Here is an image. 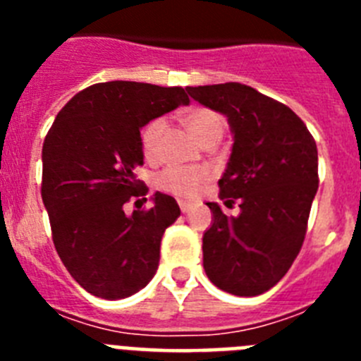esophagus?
I'll return each instance as SVG.
<instances>
[{"mask_svg": "<svg viewBox=\"0 0 361 361\" xmlns=\"http://www.w3.org/2000/svg\"><path fill=\"white\" fill-rule=\"evenodd\" d=\"M178 208H180V212L183 213H188L193 209V204L191 202H186V200H178Z\"/></svg>", "mask_w": 361, "mask_h": 361, "instance_id": "1", "label": "esophagus"}]
</instances>
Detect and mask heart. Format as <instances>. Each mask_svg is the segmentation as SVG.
I'll return each instance as SVG.
<instances>
[{
  "mask_svg": "<svg viewBox=\"0 0 361 361\" xmlns=\"http://www.w3.org/2000/svg\"><path fill=\"white\" fill-rule=\"evenodd\" d=\"M184 124L200 142L220 139L224 133V117L209 108H191L183 116ZM164 130V121L152 119L141 130V149L145 157H155L159 137ZM212 178V171L204 166H168L157 177V184L164 191L178 197H195Z\"/></svg>",
  "mask_w": 361,
  "mask_h": 361,
  "instance_id": "1",
  "label": "heart"
}]
</instances>
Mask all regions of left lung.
I'll use <instances>...</instances> for the list:
<instances>
[{
	"label": "left lung",
	"mask_w": 361,
	"mask_h": 361,
	"mask_svg": "<svg viewBox=\"0 0 361 361\" xmlns=\"http://www.w3.org/2000/svg\"><path fill=\"white\" fill-rule=\"evenodd\" d=\"M188 94L228 117L233 148L213 222L202 237L204 271L237 296L266 293L295 262L318 190V149L304 121L275 99L240 82L188 86Z\"/></svg>",
	"instance_id": "obj_1"
}]
</instances>
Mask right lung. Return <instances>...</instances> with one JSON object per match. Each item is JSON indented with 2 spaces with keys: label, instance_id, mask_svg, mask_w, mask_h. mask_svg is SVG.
Instances as JSON below:
<instances>
[{
  "label": "right lung",
  "instance_id": "obj_1",
  "mask_svg": "<svg viewBox=\"0 0 361 361\" xmlns=\"http://www.w3.org/2000/svg\"><path fill=\"white\" fill-rule=\"evenodd\" d=\"M180 86L97 82L73 95L43 142L41 197L57 255L73 280L106 300L132 296L159 267L162 233L180 215L177 200L157 191L148 212L123 206L145 195L141 130L188 104Z\"/></svg>",
  "mask_w": 361,
  "mask_h": 361
}]
</instances>
